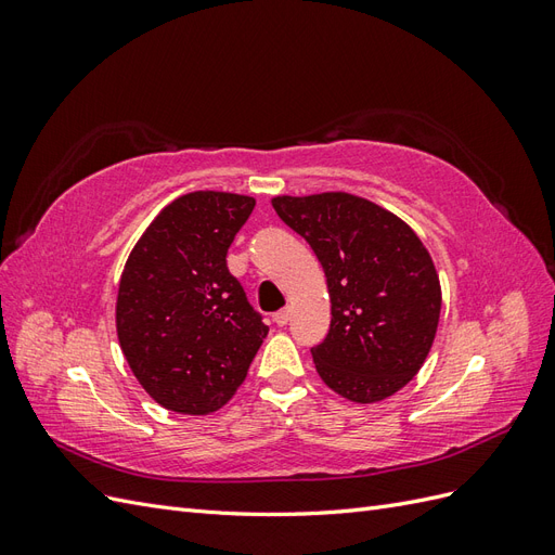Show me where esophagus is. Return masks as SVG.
Listing matches in <instances>:
<instances>
[{
  "label": "esophagus",
  "mask_w": 555,
  "mask_h": 555,
  "mask_svg": "<svg viewBox=\"0 0 555 555\" xmlns=\"http://www.w3.org/2000/svg\"><path fill=\"white\" fill-rule=\"evenodd\" d=\"M289 319H292V310H289V308H282V310H278V312L273 314V322H275L278 326H287Z\"/></svg>",
  "instance_id": "34e87169"
}]
</instances>
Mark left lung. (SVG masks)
<instances>
[{"instance_id":"1","label":"left lung","mask_w":555,"mask_h":555,"mask_svg":"<svg viewBox=\"0 0 555 555\" xmlns=\"http://www.w3.org/2000/svg\"><path fill=\"white\" fill-rule=\"evenodd\" d=\"M273 208L326 275L331 326L312 347L319 377L354 402L393 396L424 365L440 322L428 249L393 212L361 196H278Z\"/></svg>"}]
</instances>
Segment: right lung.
<instances>
[{
  "instance_id": "obj_1",
  "label": "right lung",
  "mask_w": 555,
  "mask_h": 555,
  "mask_svg": "<svg viewBox=\"0 0 555 555\" xmlns=\"http://www.w3.org/2000/svg\"><path fill=\"white\" fill-rule=\"evenodd\" d=\"M251 210V196L184 194L155 217L127 259L117 340L131 373L166 410H220L266 338L263 317L227 266Z\"/></svg>"
}]
</instances>
